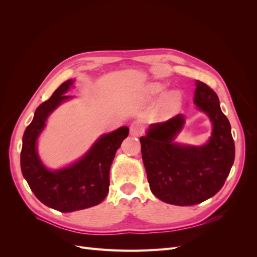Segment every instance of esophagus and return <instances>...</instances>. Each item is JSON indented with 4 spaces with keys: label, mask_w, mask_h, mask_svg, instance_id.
<instances>
[{
    "label": "esophagus",
    "mask_w": 257,
    "mask_h": 257,
    "mask_svg": "<svg viewBox=\"0 0 257 257\" xmlns=\"http://www.w3.org/2000/svg\"><path fill=\"white\" fill-rule=\"evenodd\" d=\"M144 133V127L143 125L139 122L135 121L131 124V127H130V134L133 135V136H141Z\"/></svg>",
    "instance_id": "34e87169"
}]
</instances>
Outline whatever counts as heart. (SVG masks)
I'll return each instance as SVG.
<instances>
[{
    "label": "heart",
    "mask_w": 257,
    "mask_h": 257,
    "mask_svg": "<svg viewBox=\"0 0 257 257\" xmlns=\"http://www.w3.org/2000/svg\"><path fill=\"white\" fill-rule=\"evenodd\" d=\"M166 84L161 83V82H154L151 83L149 87H148V92L152 96H158L161 95L163 92L166 90ZM181 94L178 91H172L166 94L164 97L162 98L161 104H160V110L163 115H172L178 111L179 108L181 105Z\"/></svg>",
    "instance_id": "heart-1"
}]
</instances>
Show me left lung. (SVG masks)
I'll return each mask as SVG.
<instances>
[{
    "instance_id": "1",
    "label": "left lung",
    "mask_w": 257,
    "mask_h": 257,
    "mask_svg": "<svg viewBox=\"0 0 257 257\" xmlns=\"http://www.w3.org/2000/svg\"><path fill=\"white\" fill-rule=\"evenodd\" d=\"M194 104L212 122L209 142L199 147L174 143L184 124L177 114L165 122L151 124L142 136V155L152 193L176 206L203 203L219 192L235 160V143L228 119L220 107L216 93L196 81Z\"/></svg>"
}]
</instances>
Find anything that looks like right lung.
I'll return each mask as SVG.
<instances>
[{
	"mask_svg": "<svg viewBox=\"0 0 257 257\" xmlns=\"http://www.w3.org/2000/svg\"><path fill=\"white\" fill-rule=\"evenodd\" d=\"M73 83L72 79L62 83L48 100L36 108L34 118L23 134L20 154L22 175L30 189L44 205L60 212L87 209L105 199L109 191V170L114 154L130 131L122 126L99 137L84 157L71 166L54 172L46 168L37 154V138L48 115L72 97L65 93Z\"/></svg>",
	"mask_w": 257,
	"mask_h": 257,
	"instance_id": "add662e5",
	"label": "right lung"
}]
</instances>
